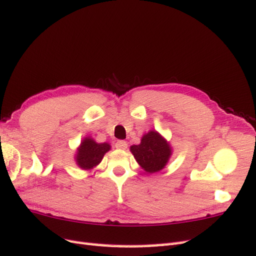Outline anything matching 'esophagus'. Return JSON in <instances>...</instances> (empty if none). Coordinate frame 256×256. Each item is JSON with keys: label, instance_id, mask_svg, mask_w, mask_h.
Wrapping results in <instances>:
<instances>
[{"label": "esophagus", "instance_id": "esophagus-1", "mask_svg": "<svg viewBox=\"0 0 256 256\" xmlns=\"http://www.w3.org/2000/svg\"><path fill=\"white\" fill-rule=\"evenodd\" d=\"M115 147L116 148H118V150H125L127 147H128V144H127V142L126 141H124V140H118V142L115 143Z\"/></svg>", "mask_w": 256, "mask_h": 256}]
</instances>
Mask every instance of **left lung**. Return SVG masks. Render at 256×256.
I'll return each mask as SVG.
<instances>
[{"instance_id": "obj_1", "label": "left lung", "mask_w": 256, "mask_h": 256, "mask_svg": "<svg viewBox=\"0 0 256 256\" xmlns=\"http://www.w3.org/2000/svg\"><path fill=\"white\" fill-rule=\"evenodd\" d=\"M130 152L138 166L150 174L164 170L173 154L172 146L156 130L145 134L140 144L130 146Z\"/></svg>"}]
</instances>
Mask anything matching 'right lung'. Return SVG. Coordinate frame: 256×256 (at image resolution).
Returning a JSON list of instances; mask_svg holds the SVG:
<instances>
[{
	"instance_id": "right-lung-1",
	"label": "right lung",
	"mask_w": 256,
	"mask_h": 256,
	"mask_svg": "<svg viewBox=\"0 0 256 256\" xmlns=\"http://www.w3.org/2000/svg\"><path fill=\"white\" fill-rule=\"evenodd\" d=\"M110 150L109 143H97L92 138L85 136L76 148V164L84 171H90L102 162L104 154Z\"/></svg>"
}]
</instances>
